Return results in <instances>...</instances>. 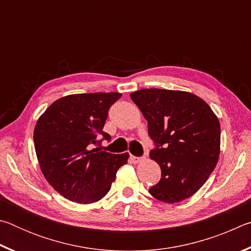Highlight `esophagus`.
I'll return each instance as SVG.
<instances>
[{"instance_id":"1","label":"esophagus","mask_w":251,"mask_h":251,"mask_svg":"<svg viewBox=\"0 0 251 251\" xmlns=\"http://www.w3.org/2000/svg\"><path fill=\"white\" fill-rule=\"evenodd\" d=\"M129 159H130L131 163L137 164V163H139V161H141V160L143 159V157H136V156H134V155H130V156H129Z\"/></svg>"}]
</instances>
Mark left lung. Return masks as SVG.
I'll list each match as a JSON object with an SVG mask.
<instances>
[{
	"label": "left lung",
	"instance_id": "8db88e82",
	"mask_svg": "<svg viewBox=\"0 0 251 251\" xmlns=\"http://www.w3.org/2000/svg\"><path fill=\"white\" fill-rule=\"evenodd\" d=\"M130 99L141 109L154 142L150 156L161 178L150 194L174 203L192 197L207 181L220 152V124L205 100L192 93L144 88Z\"/></svg>",
	"mask_w": 251,
	"mask_h": 251
}]
</instances>
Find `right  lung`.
<instances>
[{
    "label": "right lung",
    "mask_w": 251,
    "mask_h": 251,
    "mask_svg": "<svg viewBox=\"0 0 251 251\" xmlns=\"http://www.w3.org/2000/svg\"><path fill=\"white\" fill-rule=\"evenodd\" d=\"M121 93H90L62 97L45 110L34 128V146L49 184L71 201L92 203L109 192L128 152L100 151L110 141L103 127ZM103 138L97 139L98 135Z\"/></svg>",
    "instance_id": "1"
}]
</instances>
